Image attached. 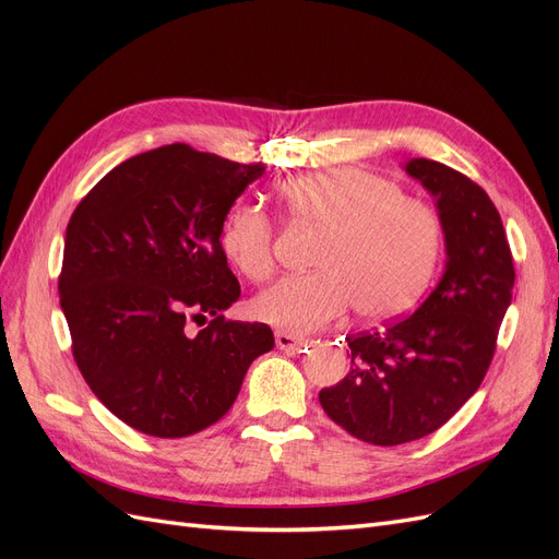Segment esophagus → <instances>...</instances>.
<instances>
[{
    "label": "esophagus",
    "instance_id": "esophagus-1",
    "mask_svg": "<svg viewBox=\"0 0 559 559\" xmlns=\"http://www.w3.org/2000/svg\"><path fill=\"white\" fill-rule=\"evenodd\" d=\"M275 343L280 349H286V352H300L310 345L308 337H298L289 331H275Z\"/></svg>",
    "mask_w": 559,
    "mask_h": 559
}]
</instances>
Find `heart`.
<instances>
[{
	"mask_svg": "<svg viewBox=\"0 0 559 559\" xmlns=\"http://www.w3.org/2000/svg\"><path fill=\"white\" fill-rule=\"evenodd\" d=\"M298 224L324 230L317 273L277 282L253 300V314L282 331L312 333L352 306L364 317H392L425 294L443 249L441 216L427 200L403 195L394 181L361 167L296 177L280 186ZM275 228L253 205H235L222 249L251 282L275 273Z\"/></svg>",
	"mask_w": 559,
	"mask_h": 559,
	"instance_id": "b5f03b06",
	"label": "heart"
}]
</instances>
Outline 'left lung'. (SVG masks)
I'll list each match as a JSON object with an SVG mask.
<instances>
[{
    "instance_id": "obj_1",
    "label": "left lung",
    "mask_w": 559,
    "mask_h": 559,
    "mask_svg": "<svg viewBox=\"0 0 559 559\" xmlns=\"http://www.w3.org/2000/svg\"><path fill=\"white\" fill-rule=\"evenodd\" d=\"M405 173L436 198L445 273L411 317L347 335L349 373L319 392L335 425L373 445L433 433L478 392L515 282L501 216L476 181L427 158Z\"/></svg>"
}]
</instances>
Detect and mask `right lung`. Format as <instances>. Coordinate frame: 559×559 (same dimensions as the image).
<instances>
[{
	"mask_svg": "<svg viewBox=\"0 0 559 559\" xmlns=\"http://www.w3.org/2000/svg\"><path fill=\"white\" fill-rule=\"evenodd\" d=\"M263 173L167 144L116 165L67 224L58 292L74 361L128 427L158 438L207 429L275 347L267 324L222 314L240 298L224 218ZM200 318L205 330L182 331Z\"/></svg>",
	"mask_w": 559,
	"mask_h": 559,
	"instance_id": "1",
	"label": "right lung"
}]
</instances>
